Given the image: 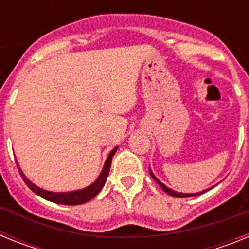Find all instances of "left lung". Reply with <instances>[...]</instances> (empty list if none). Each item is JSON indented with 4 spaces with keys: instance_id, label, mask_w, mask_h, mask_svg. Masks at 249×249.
Instances as JSON below:
<instances>
[{
    "instance_id": "obj_1",
    "label": "left lung",
    "mask_w": 249,
    "mask_h": 249,
    "mask_svg": "<svg viewBox=\"0 0 249 249\" xmlns=\"http://www.w3.org/2000/svg\"><path fill=\"white\" fill-rule=\"evenodd\" d=\"M149 173H151L152 178H153V179H155V181L157 182L158 184H160V188H162V190H163L164 192L167 193V195L172 196V197H178V198H187V197H196V196L203 195L204 192H207V191L212 190L213 187H214V186H213V187H211V188H207V190L202 191V192H197V193H181V192H177V191H173V190H171V188H169V187H167L166 184H163V183H162V182H160V179H158V178L156 177L155 175H153V172H152L151 167H149Z\"/></svg>"
}]
</instances>
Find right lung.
Returning <instances> with one entry per match:
<instances>
[{
	"mask_svg": "<svg viewBox=\"0 0 249 249\" xmlns=\"http://www.w3.org/2000/svg\"><path fill=\"white\" fill-rule=\"evenodd\" d=\"M117 148L118 147H114V148L109 152L108 157H107L105 164H103V168L102 171H101L100 176H98L97 179H96L93 183L89 184V187H85V188H82V190L70 191V192H51V191L43 190V188H41V187L32 183V182L26 177L25 173L22 172L21 167H19L17 160H16V164L22 179L25 181V183L27 184L28 188H30L31 191H34L37 196H39V197H42V198L47 199V201L50 202H54V203L66 204V206H77V204H82V203H86V202L91 201V199L93 198V197H96V196L98 195V192L102 190V187L105 186L106 183V179H107V177H108L109 168H111L112 157H113V155L116 153Z\"/></svg>",
	"mask_w": 249,
	"mask_h": 249,
	"instance_id": "add662e5",
	"label": "right lung"
}]
</instances>
